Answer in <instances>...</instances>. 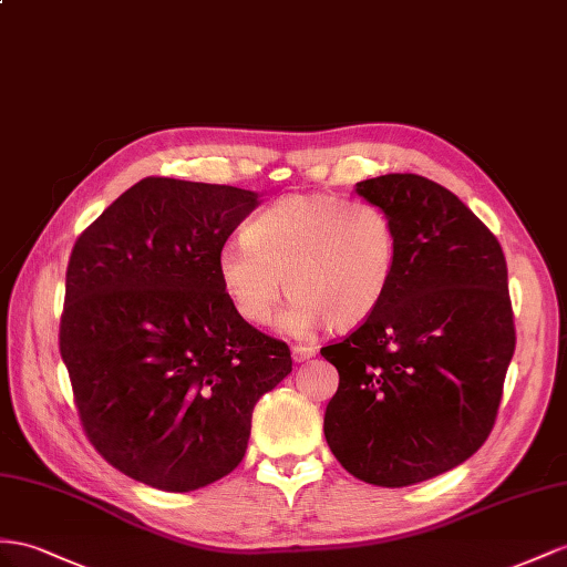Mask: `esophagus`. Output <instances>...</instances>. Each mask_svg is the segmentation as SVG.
I'll use <instances>...</instances> for the list:
<instances>
[{"label":"esophagus","instance_id":"esophagus-1","mask_svg":"<svg viewBox=\"0 0 567 567\" xmlns=\"http://www.w3.org/2000/svg\"><path fill=\"white\" fill-rule=\"evenodd\" d=\"M292 357H295V361H307V359L316 357V347L295 344V347H292Z\"/></svg>","mask_w":567,"mask_h":567}]
</instances>
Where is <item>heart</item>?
<instances>
[{
	"instance_id": "1",
	"label": "heart",
	"mask_w": 567,
	"mask_h": 567,
	"mask_svg": "<svg viewBox=\"0 0 567 567\" xmlns=\"http://www.w3.org/2000/svg\"><path fill=\"white\" fill-rule=\"evenodd\" d=\"M244 241L217 254V278L231 309L251 326L268 323L287 295L282 328L307 336L318 323L354 328L381 307L398 266L388 213L367 200L295 194L258 213Z\"/></svg>"
}]
</instances>
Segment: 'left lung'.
<instances>
[{
  "label": "left lung",
  "instance_id": "1",
  "mask_svg": "<svg viewBox=\"0 0 567 567\" xmlns=\"http://www.w3.org/2000/svg\"><path fill=\"white\" fill-rule=\"evenodd\" d=\"M357 194L388 213L398 266L383 303L321 354L340 373L326 441L342 467L400 488L457 467L496 424L515 352L498 239L419 174H383Z\"/></svg>",
  "mask_w": 567,
  "mask_h": 567
}]
</instances>
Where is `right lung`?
<instances>
[{
    "instance_id": "1",
    "label": "right lung",
    "mask_w": 567,
    "mask_h": 567,
    "mask_svg": "<svg viewBox=\"0 0 567 567\" xmlns=\"http://www.w3.org/2000/svg\"><path fill=\"white\" fill-rule=\"evenodd\" d=\"M256 206L246 188L145 177L71 251L60 352L79 419L141 484L184 493L227 476L256 402L292 371L289 347L239 318L217 278Z\"/></svg>"
}]
</instances>
